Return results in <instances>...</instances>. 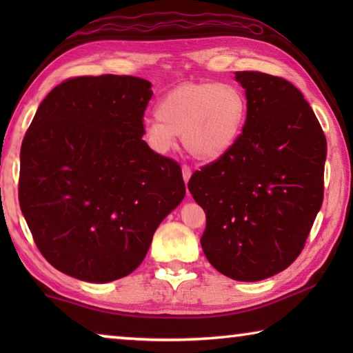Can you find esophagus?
<instances>
[{
    "label": "esophagus",
    "instance_id": "obj_1",
    "mask_svg": "<svg viewBox=\"0 0 353 353\" xmlns=\"http://www.w3.org/2000/svg\"><path fill=\"white\" fill-rule=\"evenodd\" d=\"M182 176H183L185 183H187L190 181V177H191V168H190V166H187V165L182 166Z\"/></svg>",
    "mask_w": 353,
    "mask_h": 353
}]
</instances>
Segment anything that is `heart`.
<instances>
[{"instance_id":"obj_1","label":"heart","mask_w":353,"mask_h":353,"mask_svg":"<svg viewBox=\"0 0 353 353\" xmlns=\"http://www.w3.org/2000/svg\"><path fill=\"white\" fill-rule=\"evenodd\" d=\"M249 117V101L234 82H185L159 101L154 121L143 137L159 154L176 146V137L191 157L216 162L240 141Z\"/></svg>"}]
</instances>
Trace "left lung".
<instances>
[{
	"label": "left lung",
	"instance_id": "left-lung-1",
	"mask_svg": "<svg viewBox=\"0 0 353 353\" xmlns=\"http://www.w3.org/2000/svg\"><path fill=\"white\" fill-rule=\"evenodd\" d=\"M246 88V129L223 159L193 172L204 208L201 246L224 276L256 282L302 252L324 199L327 140L303 94L283 77L236 71Z\"/></svg>",
	"mask_w": 353,
	"mask_h": 353
}]
</instances>
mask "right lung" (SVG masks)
I'll list each match as a JSON object with an SVG mask.
<instances>
[{
    "instance_id": "right-lung-1",
    "label": "right lung",
    "mask_w": 353,
    "mask_h": 353,
    "mask_svg": "<svg viewBox=\"0 0 353 353\" xmlns=\"http://www.w3.org/2000/svg\"><path fill=\"white\" fill-rule=\"evenodd\" d=\"M151 82L79 76L41 101L20 152L19 201L41 255L85 282L126 277L185 196L177 162L143 137Z\"/></svg>"
}]
</instances>
